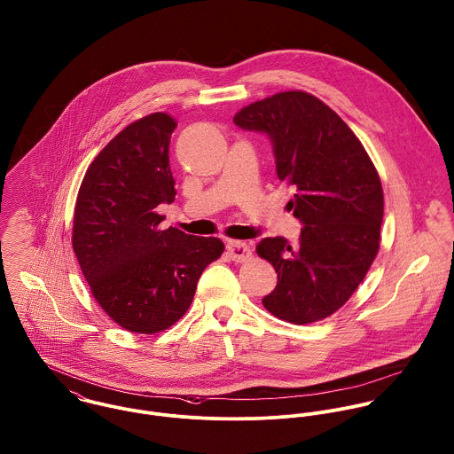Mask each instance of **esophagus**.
Instances as JSON below:
<instances>
[{
    "instance_id": "obj_1",
    "label": "esophagus",
    "mask_w": 454,
    "mask_h": 454,
    "mask_svg": "<svg viewBox=\"0 0 454 454\" xmlns=\"http://www.w3.org/2000/svg\"><path fill=\"white\" fill-rule=\"evenodd\" d=\"M226 251L233 262H246L253 256L251 247L246 242H239V240H230L226 246Z\"/></svg>"
}]
</instances>
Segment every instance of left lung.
Masks as SVG:
<instances>
[{
    "instance_id": "obj_1",
    "label": "left lung",
    "mask_w": 454,
    "mask_h": 454,
    "mask_svg": "<svg viewBox=\"0 0 454 454\" xmlns=\"http://www.w3.org/2000/svg\"><path fill=\"white\" fill-rule=\"evenodd\" d=\"M233 122L270 138L277 177L294 189L287 207L303 226L296 246L284 237L258 244L277 273L263 305L293 325L325 319L356 291L379 251L384 196L377 170L351 128L309 92L251 103Z\"/></svg>"
}]
</instances>
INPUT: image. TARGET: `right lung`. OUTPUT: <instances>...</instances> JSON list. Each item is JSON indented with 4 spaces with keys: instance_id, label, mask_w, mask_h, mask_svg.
Instances as JSON below:
<instances>
[{
    "instance_id": "right-lung-1",
    "label": "right lung",
    "mask_w": 454,
    "mask_h": 454,
    "mask_svg": "<svg viewBox=\"0 0 454 454\" xmlns=\"http://www.w3.org/2000/svg\"><path fill=\"white\" fill-rule=\"evenodd\" d=\"M176 128L163 112L126 126L94 158L75 203L72 244L92 296L135 333L177 323L224 251L219 239L160 228L158 205L177 194L168 160Z\"/></svg>"
}]
</instances>
